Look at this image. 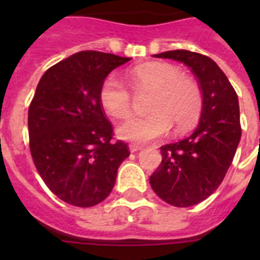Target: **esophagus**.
<instances>
[{
  "mask_svg": "<svg viewBox=\"0 0 260 260\" xmlns=\"http://www.w3.org/2000/svg\"><path fill=\"white\" fill-rule=\"evenodd\" d=\"M143 150L142 146H139V144H129V151L131 152H138V151Z\"/></svg>",
  "mask_w": 260,
  "mask_h": 260,
  "instance_id": "34e87169",
  "label": "esophagus"
}]
</instances>
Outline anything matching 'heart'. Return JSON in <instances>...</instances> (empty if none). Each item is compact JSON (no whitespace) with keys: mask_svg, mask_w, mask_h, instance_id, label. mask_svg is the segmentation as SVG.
<instances>
[{"mask_svg":"<svg viewBox=\"0 0 260 260\" xmlns=\"http://www.w3.org/2000/svg\"><path fill=\"white\" fill-rule=\"evenodd\" d=\"M128 81L136 93L151 91L146 116H132L117 126V136L134 143H147L169 134L196 125L202 112V93L198 83L183 77L170 63H143L128 71ZM102 108L113 117H125L131 112L132 95L126 86L109 75L100 87Z\"/></svg>","mask_w":260,"mask_h":260,"instance_id":"1","label":"heart"}]
</instances>
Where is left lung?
<instances>
[{
	"label": "left lung",
	"mask_w": 260,
	"mask_h": 260,
	"mask_svg": "<svg viewBox=\"0 0 260 260\" xmlns=\"http://www.w3.org/2000/svg\"><path fill=\"white\" fill-rule=\"evenodd\" d=\"M155 58L189 67L202 93L197 128L187 138L160 147L162 163L150 177L155 193L170 205L189 208L216 191L240 142L238 94L214 60L187 50L166 51Z\"/></svg>",
	"instance_id": "obj_1"
}]
</instances>
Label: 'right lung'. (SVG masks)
Returning <instances> with one entry per match:
<instances>
[{
  "mask_svg": "<svg viewBox=\"0 0 260 260\" xmlns=\"http://www.w3.org/2000/svg\"><path fill=\"white\" fill-rule=\"evenodd\" d=\"M129 60L82 51L39 81L28 109L30 154L48 189L70 205L89 208L104 201L129 156L125 143L112 142L113 128L98 97L104 79Z\"/></svg>",
  "mask_w": 260,
  "mask_h": 260,
  "instance_id": "right-lung-1",
  "label": "right lung"
}]
</instances>
